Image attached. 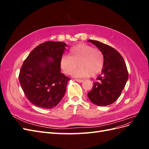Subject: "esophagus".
Masks as SVG:
<instances>
[{"instance_id":"obj_1","label":"esophagus","mask_w":149,"mask_h":149,"mask_svg":"<svg viewBox=\"0 0 149 149\" xmlns=\"http://www.w3.org/2000/svg\"><path fill=\"white\" fill-rule=\"evenodd\" d=\"M76 81L77 82H78V83H83L84 81L83 79H76Z\"/></svg>"}]
</instances>
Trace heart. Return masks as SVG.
<instances>
[{"label":"heart","instance_id":"1","mask_svg":"<svg viewBox=\"0 0 149 149\" xmlns=\"http://www.w3.org/2000/svg\"><path fill=\"white\" fill-rule=\"evenodd\" d=\"M77 78L95 76L102 71L104 58L102 52L97 48H94L88 44L81 43L70 49L69 56H62L60 60L61 68L66 74H71Z\"/></svg>","mask_w":149,"mask_h":149}]
</instances>
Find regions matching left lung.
Listing matches in <instances>:
<instances>
[{"instance_id":"8db88e82","label":"left lung","mask_w":149,"mask_h":149,"mask_svg":"<svg viewBox=\"0 0 149 149\" xmlns=\"http://www.w3.org/2000/svg\"><path fill=\"white\" fill-rule=\"evenodd\" d=\"M102 52L104 64L97 81L88 96L94 104L106 106L114 102L123 91L128 79L127 66L123 56L114 48L96 40H88Z\"/></svg>"}]
</instances>
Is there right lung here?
I'll return each instance as SVG.
<instances>
[{"label":"right lung","instance_id":"add662e5","mask_svg":"<svg viewBox=\"0 0 149 149\" xmlns=\"http://www.w3.org/2000/svg\"><path fill=\"white\" fill-rule=\"evenodd\" d=\"M66 47L60 42L41 43L24 61L19 81L26 97L36 106L52 109L63 97L70 80L61 73L60 60Z\"/></svg>","mask_w":149,"mask_h":149}]
</instances>
